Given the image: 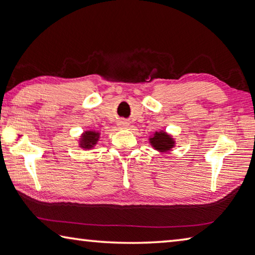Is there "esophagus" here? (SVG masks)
Instances as JSON below:
<instances>
[{
  "label": "esophagus",
  "mask_w": 255,
  "mask_h": 255,
  "mask_svg": "<svg viewBox=\"0 0 255 255\" xmlns=\"http://www.w3.org/2000/svg\"><path fill=\"white\" fill-rule=\"evenodd\" d=\"M118 126H119V128H122V129H126L129 126V123L128 122H125V120H122V122H119Z\"/></svg>",
  "instance_id": "1"
}]
</instances>
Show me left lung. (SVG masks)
Returning <instances> with one entry per match:
<instances>
[{"label":"left lung","instance_id":"left-lung-1","mask_svg":"<svg viewBox=\"0 0 255 255\" xmlns=\"http://www.w3.org/2000/svg\"><path fill=\"white\" fill-rule=\"evenodd\" d=\"M149 143L158 152L166 153L174 147L175 141L169 133L162 130L155 131L154 135L149 138Z\"/></svg>","mask_w":255,"mask_h":255}]
</instances>
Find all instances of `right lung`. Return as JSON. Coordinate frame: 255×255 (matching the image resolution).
<instances>
[{
	"instance_id": "add662e5",
	"label": "right lung",
	"mask_w": 255,
	"mask_h": 255,
	"mask_svg": "<svg viewBox=\"0 0 255 255\" xmlns=\"http://www.w3.org/2000/svg\"><path fill=\"white\" fill-rule=\"evenodd\" d=\"M99 138H100V132L96 130H88L82 133L80 138V146L82 148L90 149L93 148L94 145H97Z\"/></svg>"
}]
</instances>
